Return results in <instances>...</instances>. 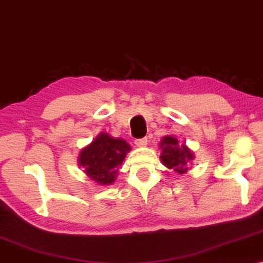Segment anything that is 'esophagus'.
I'll return each mask as SVG.
<instances>
[{
  "label": "esophagus",
  "mask_w": 263,
  "mask_h": 263,
  "mask_svg": "<svg viewBox=\"0 0 263 263\" xmlns=\"http://www.w3.org/2000/svg\"><path fill=\"white\" fill-rule=\"evenodd\" d=\"M147 142H148V140H147V138L136 139V140H135V145L139 146V147H145V146L147 145Z\"/></svg>",
  "instance_id": "obj_1"
}]
</instances>
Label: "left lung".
<instances>
[{
	"label": "left lung",
	"instance_id": "left-lung-1",
	"mask_svg": "<svg viewBox=\"0 0 263 263\" xmlns=\"http://www.w3.org/2000/svg\"><path fill=\"white\" fill-rule=\"evenodd\" d=\"M160 159L168 168L178 172L179 175L188 171L190 160L194 159V154L185 145H178V140L174 136H165L160 142Z\"/></svg>",
	"mask_w": 263,
	"mask_h": 263
}]
</instances>
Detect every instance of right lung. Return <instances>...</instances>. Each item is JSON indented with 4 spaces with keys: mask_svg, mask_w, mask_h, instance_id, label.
<instances>
[{
    "mask_svg": "<svg viewBox=\"0 0 263 263\" xmlns=\"http://www.w3.org/2000/svg\"><path fill=\"white\" fill-rule=\"evenodd\" d=\"M129 151L130 146L123 139H115L106 133H100L79 154V165L85 168L92 181L109 185L116 179L118 166Z\"/></svg>",
    "mask_w": 263,
    "mask_h": 263,
    "instance_id": "right-lung-1",
    "label": "right lung"
}]
</instances>
